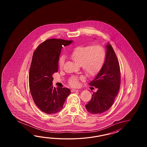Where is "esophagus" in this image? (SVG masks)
<instances>
[{
  "label": "esophagus",
  "mask_w": 147,
  "mask_h": 147,
  "mask_svg": "<svg viewBox=\"0 0 147 147\" xmlns=\"http://www.w3.org/2000/svg\"><path fill=\"white\" fill-rule=\"evenodd\" d=\"M79 90H76V89H72L71 90V92H78Z\"/></svg>",
  "instance_id": "esophagus-1"
}]
</instances>
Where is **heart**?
<instances>
[{
    "instance_id": "b5f03b06",
    "label": "heart",
    "mask_w": 147,
    "mask_h": 147,
    "mask_svg": "<svg viewBox=\"0 0 147 147\" xmlns=\"http://www.w3.org/2000/svg\"><path fill=\"white\" fill-rule=\"evenodd\" d=\"M70 57L75 63L81 66L86 75L92 77L97 75L102 68L106 59V52L103 48L99 45L80 46L72 50ZM65 57H60L58 60L59 68L63 67ZM69 84L73 87L78 86V78H71Z\"/></svg>"
}]
</instances>
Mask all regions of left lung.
Wrapping results in <instances>:
<instances>
[{
  "instance_id": "obj_1",
  "label": "left lung",
  "mask_w": 147,
  "mask_h": 147,
  "mask_svg": "<svg viewBox=\"0 0 147 147\" xmlns=\"http://www.w3.org/2000/svg\"><path fill=\"white\" fill-rule=\"evenodd\" d=\"M106 56L102 68L89 85L98 89L93 92L90 101L85 107L88 112L99 114L112 106L120 86V69L119 62L113 47L108 43Z\"/></svg>"
}]
</instances>
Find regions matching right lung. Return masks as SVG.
<instances>
[{
  "label": "right lung",
  "instance_id": "obj_1",
  "mask_svg": "<svg viewBox=\"0 0 147 147\" xmlns=\"http://www.w3.org/2000/svg\"><path fill=\"white\" fill-rule=\"evenodd\" d=\"M72 41L48 39L39 45L33 54L29 74V89L34 103L46 113L53 114L62 109L71 92L67 88L53 87V75L58 71L62 48Z\"/></svg>",
  "mask_w": 147,
  "mask_h": 147
}]
</instances>
